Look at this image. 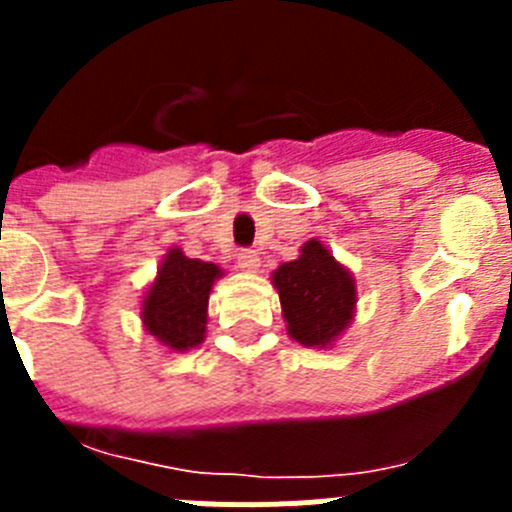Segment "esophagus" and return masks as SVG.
<instances>
[{
  "mask_svg": "<svg viewBox=\"0 0 512 512\" xmlns=\"http://www.w3.org/2000/svg\"><path fill=\"white\" fill-rule=\"evenodd\" d=\"M238 269L241 271H256L261 266V259H259V253L256 251H248V248H243V251H238Z\"/></svg>",
  "mask_w": 512,
  "mask_h": 512,
  "instance_id": "esophagus-1",
  "label": "esophagus"
}]
</instances>
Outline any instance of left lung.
I'll return each mask as SVG.
<instances>
[{
  "label": "left lung",
  "mask_w": 512,
  "mask_h": 512,
  "mask_svg": "<svg viewBox=\"0 0 512 512\" xmlns=\"http://www.w3.org/2000/svg\"><path fill=\"white\" fill-rule=\"evenodd\" d=\"M287 333L307 348H330L351 325L356 312V279L336 261L323 241L302 243L295 261L271 274Z\"/></svg>",
  "instance_id": "8db88e82"
}]
</instances>
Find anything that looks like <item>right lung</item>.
<instances>
[{"label":"right lung","mask_w":512,"mask_h":512,"mask_svg":"<svg viewBox=\"0 0 512 512\" xmlns=\"http://www.w3.org/2000/svg\"><path fill=\"white\" fill-rule=\"evenodd\" d=\"M220 277L223 269L217 264L189 259L182 248H169L140 300V320L148 336L169 351L200 346L205 341L212 284Z\"/></svg>","instance_id":"1"}]
</instances>
